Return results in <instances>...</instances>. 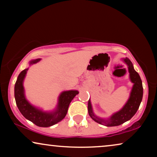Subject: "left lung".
I'll list each match as a JSON object with an SVG mask.
<instances>
[{"label":"left lung","mask_w":157,"mask_h":157,"mask_svg":"<svg viewBox=\"0 0 157 157\" xmlns=\"http://www.w3.org/2000/svg\"><path fill=\"white\" fill-rule=\"evenodd\" d=\"M123 60L126 65L128 66L131 81L134 83L129 98L123 108L118 112L113 113L109 119L105 120L98 118L94 114L90 99L88 102V111H89V114L91 119L97 123L106 126H119L124 124V122L130 120L136 113L139 106H140L141 100H142L143 86L142 81H141L140 76H139L138 73L134 70L132 61L128 58L124 59Z\"/></svg>","instance_id":"left-lung-1"}]
</instances>
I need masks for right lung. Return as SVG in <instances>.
I'll use <instances>...</instances> for the list:
<instances>
[{
	"instance_id": "obj_1",
	"label": "right lung",
	"mask_w": 157,
	"mask_h": 157,
	"mask_svg": "<svg viewBox=\"0 0 157 157\" xmlns=\"http://www.w3.org/2000/svg\"><path fill=\"white\" fill-rule=\"evenodd\" d=\"M40 60V59H38L31 61L30 65L37 63ZM28 69L29 68L24 69L20 73L15 84L14 96L17 106L23 117L36 126L40 127H48L54 125L64 119L67 113L71 101L78 94V91L71 90L62 92L59 97V102L56 110L53 112H44L32 106L25 97L23 83Z\"/></svg>"
}]
</instances>
